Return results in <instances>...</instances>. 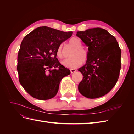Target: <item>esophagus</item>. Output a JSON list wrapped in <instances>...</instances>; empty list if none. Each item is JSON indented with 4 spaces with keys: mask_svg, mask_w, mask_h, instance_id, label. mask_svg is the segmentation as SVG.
<instances>
[{
    "mask_svg": "<svg viewBox=\"0 0 134 134\" xmlns=\"http://www.w3.org/2000/svg\"><path fill=\"white\" fill-rule=\"evenodd\" d=\"M70 70L71 73H73V72H75L76 71V70L75 69H70Z\"/></svg>",
    "mask_w": 134,
    "mask_h": 134,
    "instance_id": "1",
    "label": "esophagus"
}]
</instances>
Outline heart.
Instances as JSON below:
<instances>
[{
    "mask_svg": "<svg viewBox=\"0 0 134 134\" xmlns=\"http://www.w3.org/2000/svg\"><path fill=\"white\" fill-rule=\"evenodd\" d=\"M69 44L74 48L70 54L71 58L65 60L62 62L63 66L67 68H76L80 65L83 62H86L88 59V52L82 48L83 44L78 37H72L69 40ZM56 55L59 59L64 58L63 44H60L56 51Z\"/></svg>",
    "mask_w": 134,
    "mask_h": 134,
    "instance_id": "b5f03b06",
    "label": "heart"
}]
</instances>
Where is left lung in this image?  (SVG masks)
I'll return each instance as SVG.
<instances>
[{"instance_id": "8db88e82", "label": "left lung", "mask_w": 134, "mask_h": 134, "mask_svg": "<svg viewBox=\"0 0 134 134\" xmlns=\"http://www.w3.org/2000/svg\"><path fill=\"white\" fill-rule=\"evenodd\" d=\"M76 35L88 47L86 64L78 69L83 76L78 90L88 98L102 97L114 87L119 79L121 51L118 42L101 28L78 31Z\"/></svg>"}]
</instances>
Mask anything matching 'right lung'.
<instances>
[{
    "label": "right lung",
    "mask_w": 134,
    "mask_h": 134,
    "mask_svg": "<svg viewBox=\"0 0 134 134\" xmlns=\"http://www.w3.org/2000/svg\"><path fill=\"white\" fill-rule=\"evenodd\" d=\"M72 32H63L46 26L36 28L27 35L18 54L19 83L34 98L47 100L54 97L61 80L70 74L56 58L61 43Z\"/></svg>",
    "instance_id": "add662e5"
}]
</instances>
